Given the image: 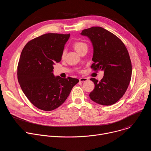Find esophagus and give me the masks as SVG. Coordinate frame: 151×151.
Returning <instances> with one entry per match:
<instances>
[{
    "label": "esophagus",
    "instance_id": "obj_1",
    "mask_svg": "<svg viewBox=\"0 0 151 151\" xmlns=\"http://www.w3.org/2000/svg\"><path fill=\"white\" fill-rule=\"evenodd\" d=\"M88 79V78H79V81L80 82H86V81H87Z\"/></svg>",
    "mask_w": 151,
    "mask_h": 151
}]
</instances>
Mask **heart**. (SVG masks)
<instances>
[{"label":"heart","instance_id":"heart-1","mask_svg":"<svg viewBox=\"0 0 151 151\" xmlns=\"http://www.w3.org/2000/svg\"><path fill=\"white\" fill-rule=\"evenodd\" d=\"M73 48H75V50H76V51L78 53L80 50L81 49H82L83 48L85 47H87V45L83 42H81V41H76L75 42H74L73 45ZM65 51L63 52V56H64L65 55Z\"/></svg>","mask_w":151,"mask_h":151}]
</instances>
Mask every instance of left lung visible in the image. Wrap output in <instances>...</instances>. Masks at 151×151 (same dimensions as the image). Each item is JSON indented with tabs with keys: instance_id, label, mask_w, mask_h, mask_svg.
Returning a JSON list of instances; mask_svg holds the SVG:
<instances>
[{
	"instance_id": "obj_1",
	"label": "left lung",
	"mask_w": 151,
	"mask_h": 151,
	"mask_svg": "<svg viewBox=\"0 0 151 151\" xmlns=\"http://www.w3.org/2000/svg\"><path fill=\"white\" fill-rule=\"evenodd\" d=\"M81 34L87 36L93 45L91 68L104 72L100 81L90 79L95 88L89 97L98 104L113 105L125 93L131 79L132 68L127 50L119 38L102 27L85 29Z\"/></svg>"
}]
</instances>
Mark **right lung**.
<instances>
[{"mask_svg": "<svg viewBox=\"0 0 151 151\" xmlns=\"http://www.w3.org/2000/svg\"><path fill=\"white\" fill-rule=\"evenodd\" d=\"M70 34L48 33L28 42L19 60L17 76L20 86L37 108L52 111L67 99L79 79L55 76L53 65L62 59Z\"/></svg>", "mask_w": 151, "mask_h": 151, "instance_id": "right-lung-1", "label": "right lung"}]
</instances>
